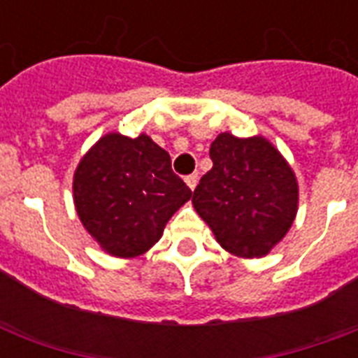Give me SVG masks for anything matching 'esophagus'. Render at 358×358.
I'll list each match as a JSON object with an SVG mask.
<instances>
[{"mask_svg": "<svg viewBox=\"0 0 358 358\" xmlns=\"http://www.w3.org/2000/svg\"><path fill=\"white\" fill-rule=\"evenodd\" d=\"M196 182H199V176H196V174H187V176H185V184H187V187H189L191 191L196 187Z\"/></svg>", "mask_w": 358, "mask_h": 358, "instance_id": "esophagus-1", "label": "esophagus"}]
</instances>
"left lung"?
<instances>
[{"label": "left lung", "mask_w": 358, "mask_h": 358, "mask_svg": "<svg viewBox=\"0 0 358 358\" xmlns=\"http://www.w3.org/2000/svg\"><path fill=\"white\" fill-rule=\"evenodd\" d=\"M213 167L193 193L196 213L223 249L241 258L267 255L297 213L294 171L264 137L221 134L210 146Z\"/></svg>", "instance_id": "left-lung-1"}]
</instances>
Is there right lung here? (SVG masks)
<instances>
[{"mask_svg": "<svg viewBox=\"0 0 358 358\" xmlns=\"http://www.w3.org/2000/svg\"><path fill=\"white\" fill-rule=\"evenodd\" d=\"M191 189L173 173L171 156L148 135L108 134L87 152L74 174L81 223L109 255L134 258L162 238Z\"/></svg>", "mask_w": 358, "mask_h": 358, "instance_id": "right-lung-1", "label": "right lung"}]
</instances>
